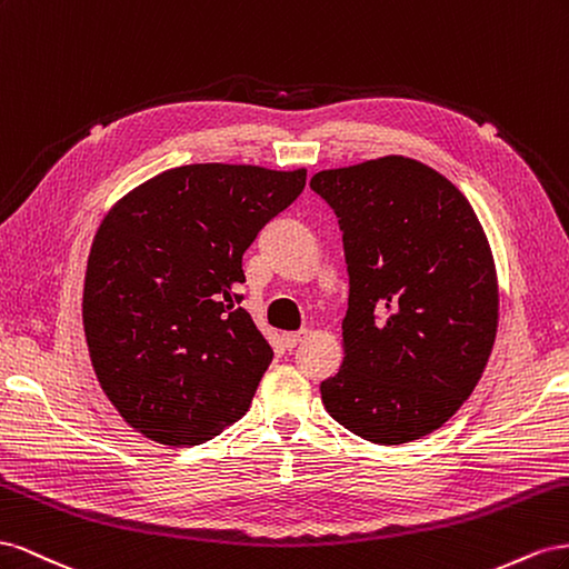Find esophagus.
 Segmentation results:
<instances>
[{
	"label": "esophagus",
	"instance_id": "obj_1",
	"mask_svg": "<svg viewBox=\"0 0 569 569\" xmlns=\"http://www.w3.org/2000/svg\"><path fill=\"white\" fill-rule=\"evenodd\" d=\"M307 338V331H298V333H283V346H286V350H293V348H298L302 340Z\"/></svg>",
	"mask_w": 569,
	"mask_h": 569
}]
</instances>
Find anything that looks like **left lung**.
<instances>
[{"mask_svg": "<svg viewBox=\"0 0 569 569\" xmlns=\"http://www.w3.org/2000/svg\"><path fill=\"white\" fill-rule=\"evenodd\" d=\"M343 231L346 357L321 400L348 431L400 446L443 427L475 391L498 327L489 240L446 176L381 157L312 176Z\"/></svg>", "mask_w": 569, "mask_h": 569, "instance_id": "1", "label": "left lung"}]
</instances>
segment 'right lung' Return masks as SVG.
Listing matches in <instances>:
<instances>
[{
    "label": "right lung",
    "instance_id": "obj_1",
    "mask_svg": "<svg viewBox=\"0 0 569 569\" xmlns=\"http://www.w3.org/2000/svg\"><path fill=\"white\" fill-rule=\"evenodd\" d=\"M307 171L188 164L138 186L97 229L83 327L97 381L157 443L190 448L248 412L273 350L236 293L242 252Z\"/></svg>",
    "mask_w": 569,
    "mask_h": 569
}]
</instances>
